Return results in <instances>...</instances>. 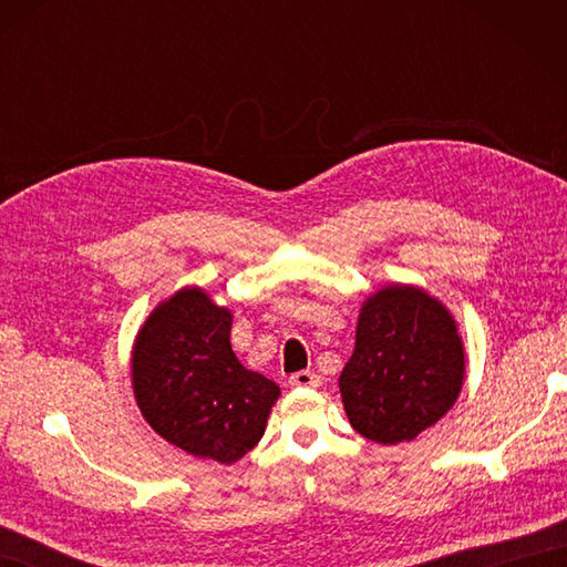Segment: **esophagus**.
I'll use <instances>...</instances> for the list:
<instances>
[{
	"label": "esophagus",
	"mask_w": 567,
	"mask_h": 567,
	"mask_svg": "<svg viewBox=\"0 0 567 567\" xmlns=\"http://www.w3.org/2000/svg\"><path fill=\"white\" fill-rule=\"evenodd\" d=\"M292 388H319V375L311 370H299L295 375H290Z\"/></svg>",
	"instance_id": "34e87169"
}]
</instances>
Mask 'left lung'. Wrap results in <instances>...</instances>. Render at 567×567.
<instances>
[{
    "label": "left lung",
    "instance_id": "1",
    "mask_svg": "<svg viewBox=\"0 0 567 567\" xmlns=\"http://www.w3.org/2000/svg\"><path fill=\"white\" fill-rule=\"evenodd\" d=\"M463 375V343L449 309L424 290L394 285L360 309L355 351L339 388L360 436L392 445L436 424Z\"/></svg>",
    "mask_w": 567,
    "mask_h": 567
}]
</instances>
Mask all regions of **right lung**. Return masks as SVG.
I'll return each instance as SVG.
<instances>
[{"mask_svg":"<svg viewBox=\"0 0 567 567\" xmlns=\"http://www.w3.org/2000/svg\"><path fill=\"white\" fill-rule=\"evenodd\" d=\"M228 339L231 311L187 287L143 323L131 380L141 414L165 441L231 465L262 439L280 388L240 365Z\"/></svg>","mask_w":567,"mask_h":567,"instance_id":"1","label":"right lung"}]
</instances>
